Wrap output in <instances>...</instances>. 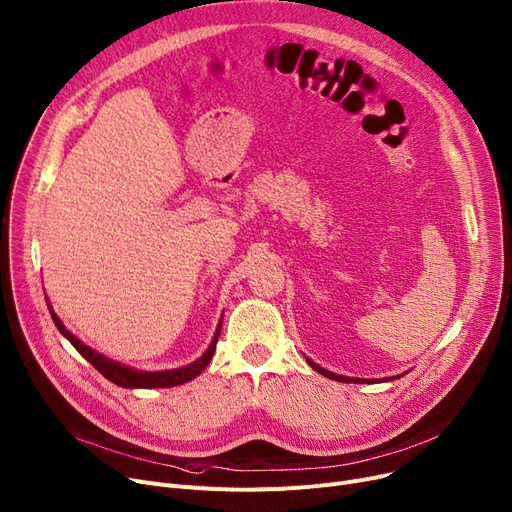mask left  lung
<instances>
[{
	"instance_id": "obj_1",
	"label": "left lung",
	"mask_w": 512,
	"mask_h": 512,
	"mask_svg": "<svg viewBox=\"0 0 512 512\" xmlns=\"http://www.w3.org/2000/svg\"><path fill=\"white\" fill-rule=\"evenodd\" d=\"M309 364L317 370V372H321L323 377H327V379H333V381H339V383H364V379H348V377H342V374H335V372H329V370H325V368H321L319 364H315V362H311L309 360Z\"/></svg>"
}]
</instances>
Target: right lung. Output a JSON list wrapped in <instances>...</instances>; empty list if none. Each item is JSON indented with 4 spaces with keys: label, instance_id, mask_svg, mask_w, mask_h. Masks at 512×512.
Masks as SVG:
<instances>
[{
    "label": "right lung",
    "instance_id": "1",
    "mask_svg": "<svg viewBox=\"0 0 512 512\" xmlns=\"http://www.w3.org/2000/svg\"><path fill=\"white\" fill-rule=\"evenodd\" d=\"M49 313L53 317V323L57 325V329L70 339L72 346L102 374V377L109 379L111 383L119 385V387H125V389H156V387H177V385H183L191 379H195L197 374L206 368L210 362H212V356L216 352V344H218V337H220V329L222 325H218V331L212 339L210 348L206 350V354H203L199 360H195L193 364L189 366H183V368H177V370H164V372H142V370H133V368H127L123 364H117L105 356H100L98 352H94L92 348H88L86 344H82L80 339L76 335H72L70 331H67L63 327V323L59 321V317L51 311L49 306ZM222 323V321H220Z\"/></svg>",
    "mask_w": 512,
    "mask_h": 512
}]
</instances>
